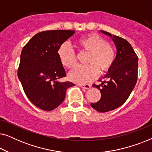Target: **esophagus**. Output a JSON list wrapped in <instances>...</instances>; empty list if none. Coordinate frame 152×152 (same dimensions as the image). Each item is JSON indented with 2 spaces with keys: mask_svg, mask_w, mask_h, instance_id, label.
Segmentation results:
<instances>
[{
  "mask_svg": "<svg viewBox=\"0 0 152 152\" xmlns=\"http://www.w3.org/2000/svg\"><path fill=\"white\" fill-rule=\"evenodd\" d=\"M77 86L86 89H89L91 87V84H77Z\"/></svg>",
  "mask_w": 152,
  "mask_h": 152,
  "instance_id": "obj_1",
  "label": "esophagus"
}]
</instances>
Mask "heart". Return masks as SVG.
Wrapping results in <instances>:
<instances>
[{"instance_id":"b5f03b06","label":"heart","mask_w":152,"mask_h":152,"mask_svg":"<svg viewBox=\"0 0 152 152\" xmlns=\"http://www.w3.org/2000/svg\"><path fill=\"white\" fill-rule=\"evenodd\" d=\"M76 45L81 52L88 53L86 66H77L68 75L71 81L86 83L95 80L99 71L103 74L109 71L115 61V51L109 43L100 35L91 33L79 39ZM60 63L64 67L71 68L77 64L76 54L67 44L61 45L57 51Z\"/></svg>"}]
</instances>
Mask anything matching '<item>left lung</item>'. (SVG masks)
I'll return each instance as SVG.
<instances>
[{
    "mask_svg": "<svg viewBox=\"0 0 152 152\" xmlns=\"http://www.w3.org/2000/svg\"><path fill=\"white\" fill-rule=\"evenodd\" d=\"M101 32L111 37L117 49L113 66L103 77L106 80L99 85L93 84L100 91L101 98L91 106L96 111L104 113L120 107L129 97L138 79V58L125 39L106 31L101 30Z\"/></svg>",
    "mask_w": 152,
    "mask_h": 152,
    "instance_id": "1",
    "label": "left lung"
}]
</instances>
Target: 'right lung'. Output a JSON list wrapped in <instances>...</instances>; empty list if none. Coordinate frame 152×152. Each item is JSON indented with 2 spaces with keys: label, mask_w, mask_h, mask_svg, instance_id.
<instances>
[{
  "label": "right lung",
  "mask_w": 152,
  "mask_h": 152,
  "mask_svg": "<svg viewBox=\"0 0 152 152\" xmlns=\"http://www.w3.org/2000/svg\"><path fill=\"white\" fill-rule=\"evenodd\" d=\"M74 30H48L35 34L20 54L18 77L26 96L33 104L43 111H52L64 100L66 90L75 86L61 82L66 76L57 51Z\"/></svg>",
  "instance_id": "right-lung-1"
}]
</instances>
